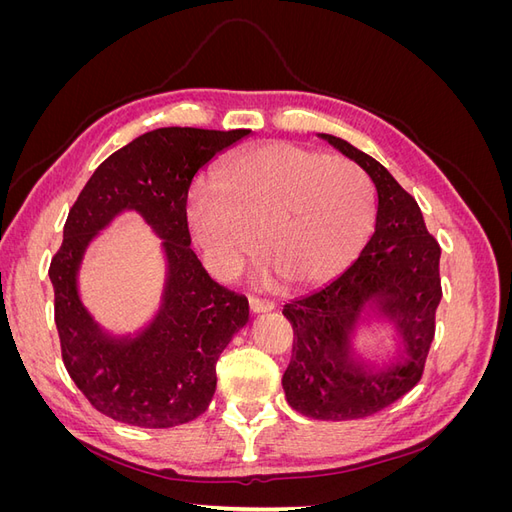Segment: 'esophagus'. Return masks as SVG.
<instances>
[{
  "mask_svg": "<svg viewBox=\"0 0 512 512\" xmlns=\"http://www.w3.org/2000/svg\"><path fill=\"white\" fill-rule=\"evenodd\" d=\"M275 307V303L267 301V299H250V312L252 314H265V312H271V309Z\"/></svg>",
  "mask_w": 512,
  "mask_h": 512,
  "instance_id": "esophagus-1",
  "label": "esophagus"
}]
</instances>
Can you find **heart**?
<instances>
[{"instance_id":"obj_1","label":"heart","mask_w":512,"mask_h":512,"mask_svg":"<svg viewBox=\"0 0 512 512\" xmlns=\"http://www.w3.org/2000/svg\"><path fill=\"white\" fill-rule=\"evenodd\" d=\"M218 187L196 183L190 230L209 267L228 277L260 252L288 284H314L359 254L376 220L365 170L342 156L271 143L222 166Z\"/></svg>"}]
</instances>
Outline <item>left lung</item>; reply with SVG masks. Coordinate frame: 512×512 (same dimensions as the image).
Instances as JSON below:
<instances>
[{"label": "left lung", "mask_w": 512, "mask_h": 512, "mask_svg": "<svg viewBox=\"0 0 512 512\" xmlns=\"http://www.w3.org/2000/svg\"><path fill=\"white\" fill-rule=\"evenodd\" d=\"M318 136L374 181L376 232L344 273L284 305L294 344L282 386L297 412L318 421H352L391 406L421 380L442 299L440 245L416 200L378 160L344 138ZM374 319L391 323L398 339L382 366L353 348L360 324Z\"/></svg>", "instance_id": "obj_1"}]
</instances>
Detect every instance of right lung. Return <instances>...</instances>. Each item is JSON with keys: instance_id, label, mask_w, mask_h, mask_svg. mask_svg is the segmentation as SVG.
Returning a JSON list of instances; mask_svg holds the SVG:
<instances>
[{"instance_id": "1", "label": "right lung", "mask_w": 512, "mask_h": 512, "mask_svg": "<svg viewBox=\"0 0 512 512\" xmlns=\"http://www.w3.org/2000/svg\"><path fill=\"white\" fill-rule=\"evenodd\" d=\"M252 130L158 128L108 156L89 177L51 260L55 324L70 378L113 421L166 429L194 421L215 393V363L250 318L247 299L213 282L190 247L188 190L218 153ZM136 210L163 239V303L134 336L104 332L80 301L88 243L117 214Z\"/></svg>"}]
</instances>
